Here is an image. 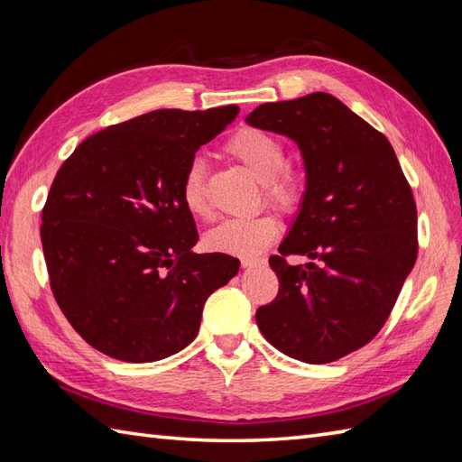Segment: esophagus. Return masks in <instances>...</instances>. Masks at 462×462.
<instances>
[{
  "label": "esophagus",
  "mask_w": 462,
  "mask_h": 462,
  "mask_svg": "<svg viewBox=\"0 0 462 462\" xmlns=\"http://www.w3.org/2000/svg\"><path fill=\"white\" fill-rule=\"evenodd\" d=\"M266 263V258H258V256H248V258H242V266L244 268H260Z\"/></svg>",
  "instance_id": "esophagus-1"
}]
</instances>
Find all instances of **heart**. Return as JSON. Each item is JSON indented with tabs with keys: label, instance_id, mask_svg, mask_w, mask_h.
Listing matches in <instances>:
<instances>
[{
	"label": "heart",
	"instance_id": "b5f03b06",
	"mask_svg": "<svg viewBox=\"0 0 462 462\" xmlns=\"http://www.w3.org/2000/svg\"><path fill=\"white\" fill-rule=\"evenodd\" d=\"M226 151L242 162L262 182L263 200L280 210H293L301 200V180L288 166L286 146L266 131L240 129L226 143ZM184 208L196 218H208L210 206L204 189V162L192 159L186 166L180 182ZM280 224L272 214H258L252 218L226 220L206 234V246L214 252L256 256L278 236Z\"/></svg>",
	"mask_w": 462,
	"mask_h": 462
}]
</instances>
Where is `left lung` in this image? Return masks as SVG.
<instances>
[{"instance_id":"8db88e82","label":"left lung","mask_w":462,"mask_h":462,"mask_svg":"<svg viewBox=\"0 0 462 462\" xmlns=\"http://www.w3.org/2000/svg\"><path fill=\"white\" fill-rule=\"evenodd\" d=\"M256 129L296 141L306 192L270 266L278 296L256 311L273 347L313 363L357 351L385 326L417 260V206L393 146L329 93L260 105ZM308 255L306 267L285 256Z\"/></svg>"}]
</instances>
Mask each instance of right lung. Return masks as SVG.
Listing matches in <instances>:
<instances>
[{
  "mask_svg": "<svg viewBox=\"0 0 462 462\" xmlns=\"http://www.w3.org/2000/svg\"><path fill=\"white\" fill-rule=\"evenodd\" d=\"M159 109L85 139L57 171L42 214L51 291L91 347L159 361L196 337L204 301L240 262L194 254L199 232L180 182L202 144L238 115Z\"/></svg>",
  "mask_w": 462,
  "mask_h": 462,
  "instance_id": "right-lung-1",
  "label": "right lung"
}]
</instances>
